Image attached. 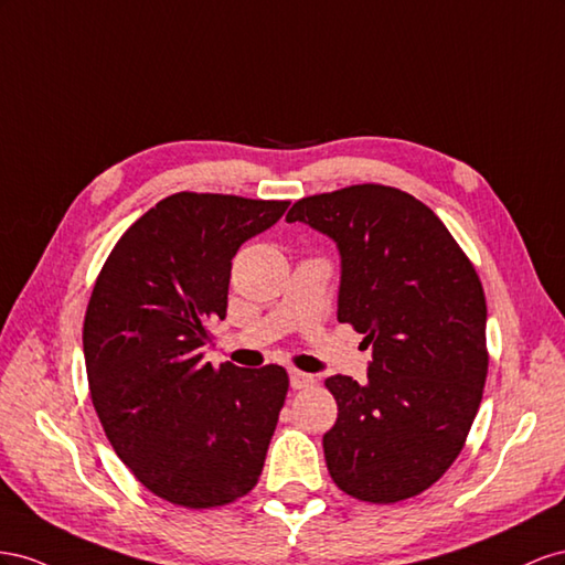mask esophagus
<instances>
[{"label": "esophagus", "mask_w": 565, "mask_h": 565, "mask_svg": "<svg viewBox=\"0 0 565 565\" xmlns=\"http://www.w3.org/2000/svg\"><path fill=\"white\" fill-rule=\"evenodd\" d=\"M310 385H315L312 374H305V372H298V369H291V388L302 391V388H310Z\"/></svg>", "instance_id": "esophagus-1"}]
</instances>
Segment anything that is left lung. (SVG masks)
I'll return each instance as SVG.
<instances>
[{"label": "left lung", "instance_id": "obj_1", "mask_svg": "<svg viewBox=\"0 0 565 565\" xmlns=\"http://www.w3.org/2000/svg\"><path fill=\"white\" fill-rule=\"evenodd\" d=\"M341 250L338 321L374 348L369 383L329 376L338 418L324 435L333 482L372 504L428 490L455 463L488 379V305L469 255L412 193L352 184L300 199Z\"/></svg>", "mask_w": 565, "mask_h": 565}]
</instances>
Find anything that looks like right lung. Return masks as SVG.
Returning a JSON list of instances; mask_svg holds the SVG:
<instances>
[{"label":"right lung","mask_w":565,"mask_h":565,"mask_svg":"<svg viewBox=\"0 0 565 565\" xmlns=\"http://www.w3.org/2000/svg\"><path fill=\"white\" fill-rule=\"evenodd\" d=\"M288 201L180 191L127 230L96 277L83 345L92 405L143 488L213 509L248 494L288 393L279 364L203 362L227 315L232 257Z\"/></svg>","instance_id":"1"}]
</instances>
